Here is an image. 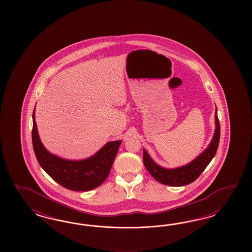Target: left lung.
<instances>
[{
  "instance_id": "8db88e82",
  "label": "left lung",
  "mask_w": 252,
  "mask_h": 252,
  "mask_svg": "<svg viewBox=\"0 0 252 252\" xmlns=\"http://www.w3.org/2000/svg\"><path fill=\"white\" fill-rule=\"evenodd\" d=\"M220 140V123L215 111V130L211 143L197 158L189 163L180 167L167 169L161 167L151 158L150 154L143 149V162L146 169L155 180L163 185L172 187H182L194 182L214 159Z\"/></svg>"
}]
</instances>
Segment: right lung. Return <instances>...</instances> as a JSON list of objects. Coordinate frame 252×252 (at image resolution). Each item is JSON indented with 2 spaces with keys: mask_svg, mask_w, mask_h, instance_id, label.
Returning a JSON list of instances; mask_svg holds the SVG:
<instances>
[{
  "mask_svg": "<svg viewBox=\"0 0 252 252\" xmlns=\"http://www.w3.org/2000/svg\"><path fill=\"white\" fill-rule=\"evenodd\" d=\"M32 119L34 153L39 165L55 182L70 190L89 191L98 188L106 180L122 143L121 140L108 142L99 152L84 160H66L49 153L41 143L35 121V109Z\"/></svg>",
  "mask_w": 252,
  "mask_h": 252,
  "instance_id": "right-lung-1",
  "label": "right lung"
}]
</instances>
